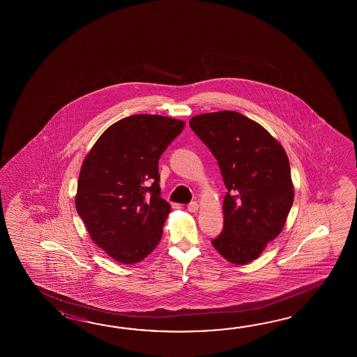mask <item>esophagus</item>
<instances>
[{
  "instance_id": "esophagus-1",
  "label": "esophagus",
  "mask_w": 357,
  "mask_h": 357,
  "mask_svg": "<svg viewBox=\"0 0 357 357\" xmlns=\"http://www.w3.org/2000/svg\"><path fill=\"white\" fill-rule=\"evenodd\" d=\"M197 209H199V204H197V202H191L189 205H188V211L191 213L197 212Z\"/></svg>"
}]
</instances>
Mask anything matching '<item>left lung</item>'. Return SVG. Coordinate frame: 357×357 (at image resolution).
Listing matches in <instances>:
<instances>
[{
  "instance_id": "obj_1",
  "label": "left lung",
  "mask_w": 357,
  "mask_h": 357,
  "mask_svg": "<svg viewBox=\"0 0 357 357\" xmlns=\"http://www.w3.org/2000/svg\"><path fill=\"white\" fill-rule=\"evenodd\" d=\"M190 128L218 160L227 189L223 229L212 245L228 261L248 264L281 234L294 203L287 154L263 126L234 111L199 114Z\"/></svg>"
}]
</instances>
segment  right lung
<instances>
[{"label":"right lung","mask_w":357,"mask_h":357,"mask_svg":"<svg viewBox=\"0 0 357 357\" xmlns=\"http://www.w3.org/2000/svg\"><path fill=\"white\" fill-rule=\"evenodd\" d=\"M183 126L132 114L109 126L84 160L76 211L91 240L120 263L142 261L160 243L171 206L160 197L158 160Z\"/></svg>","instance_id":"right-lung-1"}]
</instances>
